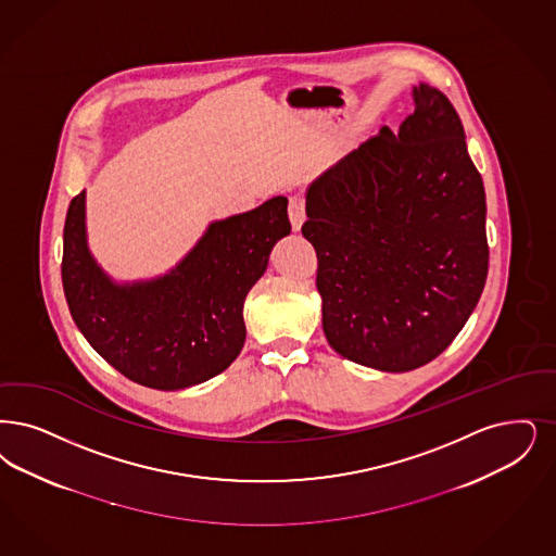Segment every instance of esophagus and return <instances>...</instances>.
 <instances>
[{"label":"esophagus","instance_id":"esophagus-1","mask_svg":"<svg viewBox=\"0 0 556 556\" xmlns=\"http://www.w3.org/2000/svg\"><path fill=\"white\" fill-rule=\"evenodd\" d=\"M289 222H291V229L300 231L302 223L306 219V202L302 197H291L289 199Z\"/></svg>","mask_w":556,"mask_h":556}]
</instances>
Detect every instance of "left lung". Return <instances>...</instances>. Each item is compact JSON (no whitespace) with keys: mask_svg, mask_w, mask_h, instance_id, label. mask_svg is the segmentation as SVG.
I'll use <instances>...</instances> for the list:
<instances>
[{"mask_svg":"<svg viewBox=\"0 0 556 556\" xmlns=\"http://www.w3.org/2000/svg\"><path fill=\"white\" fill-rule=\"evenodd\" d=\"M400 132L387 126L306 192L323 331L339 356L407 372L443 354L489 275L486 194L462 119L420 83Z\"/></svg>","mask_w":556,"mask_h":556,"instance_id":"left-lung-1","label":"left lung"}]
</instances>
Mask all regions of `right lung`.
Returning <instances> with one entry per match:
<instances>
[{"mask_svg":"<svg viewBox=\"0 0 556 556\" xmlns=\"http://www.w3.org/2000/svg\"><path fill=\"white\" fill-rule=\"evenodd\" d=\"M288 199L208 223L165 275L115 281L90 254L87 192L70 202L62 281L90 348L142 387L178 391L222 375L245 341L244 300L289 236Z\"/></svg>","mask_w":556,"mask_h":556,"instance_id":"add662e5","label":"right lung"}]
</instances>
